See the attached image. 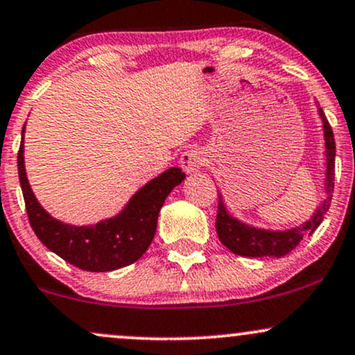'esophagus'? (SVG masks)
Masks as SVG:
<instances>
[{
	"label": "esophagus",
	"mask_w": 355,
	"mask_h": 355,
	"mask_svg": "<svg viewBox=\"0 0 355 355\" xmlns=\"http://www.w3.org/2000/svg\"><path fill=\"white\" fill-rule=\"evenodd\" d=\"M203 164H205V155L198 148H189L180 157V166L187 173L197 172Z\"/></svg>",
	"instance_id": "esophagus-1"
}]
</instances>
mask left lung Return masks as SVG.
<instances>
[{"instance_id": "left-lung-1", "label": "left lung", "mask_w": 355, "mask_h": 355, "mask_svg": "<svg viewBox=\"0 0 355 355\" xmlns=\"http://www.w3.org/2000/svg\"><path fill=\"white\" fill-rule=\"evenodd\" d=\"M320 118L324 121V138H325V155H327V178H325V198L324 203L315 210L313 217L305 222L304 225L295 227L292 230L284 232H272V230H260L248 227L245 223L239 222L229 215L225 210L222 197H218V210L217 220H215V229H217L220 242L223 243L230 252L242 257H282L288 252L294 250L299 245L300 240L307 235H312L320 222L324 220L325 211L331 207V198L334 191V175H336V140L331 125L327 118L324 116V112L319 108Z\"/></svg>"}]
</instances>
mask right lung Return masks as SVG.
<instances>
[{
	"mask_svg": "<svg viewBox=\"0 0 355 355\" xmlns=\"http://www.w3.org/2000/svg\"><path fill=\"white\" fill-rule=\"evenodd\" d=\"M18 175L36 237L68 263L88 272H110L137 262L152 243L165 198L185 178L178 166L168 168L141 187L116 217L95 225L75 227L53 218L36 200L24 172L23 141L18 150Z\"/></svg>",
	"mask_w": 355,
	"mask_h": 355,
	"instance_id": "1",
	"label": "right lung"
}]
</instances>
